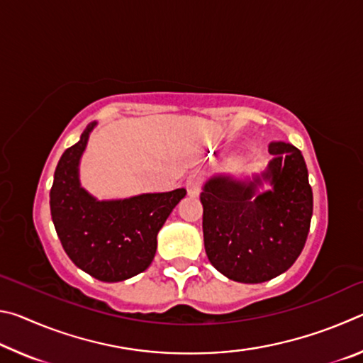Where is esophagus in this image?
<instances>
[{
	"mask_svg": "<svg viewBox=\"0 0 363 363\" xmlns=\"http://www.w3.org/2000/svg\"><path fill=\"white\" fill-rule=\"evenodd\" d=\"M186 187L190 196H199L201 190V177L199 174L189 176V179L186 181Z\"/></svg>",
	"mask_w": 363,
	"mask_h": 363,
	"instance_id": "esophagus-1",
	"label": "esophagus"
}]
</instances>
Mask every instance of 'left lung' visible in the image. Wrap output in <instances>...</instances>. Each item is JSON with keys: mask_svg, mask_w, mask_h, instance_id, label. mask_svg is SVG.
Returning a JSON list of instances; mask_svg holds the SVG:
<instances>
[{"mask_svg": "<svg viewBox=\"0 0 363 363\" xmlns=\"http://www.w3.org/2000/svg\"><path fill=\"white\" fill-rule=\"evenodd\" d=\"M269 152L274 158L253 181L218 174L200 194L208 259L242 284H262L290 269L311 227L314 200L303 153L286 143H272ZM262 182L273 189L257 194Z\"/></svg>", "mask_w": 363, "mask_h": 363, "instance_id": "8db88e82", "label": "left lung"}]
</instances>
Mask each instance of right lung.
Here are the masks:
<instances>
[{"label":"right lung","instance_id":"add662e5","mask_svg":"<svg viewBox=\"0 0 363 363\" xmlns=\"http://www.w3.org/2000/svg\"><path fill=\"white\" fill-rule=\"evenodd\" d=\"M96 121L60 157L49 194L51 216L65 253L101 281H121L150 266L157 235L186 189L99 201L79 184V158Z\"/></svg>","mask_w":363,"mask_h":363}]
</instances>
